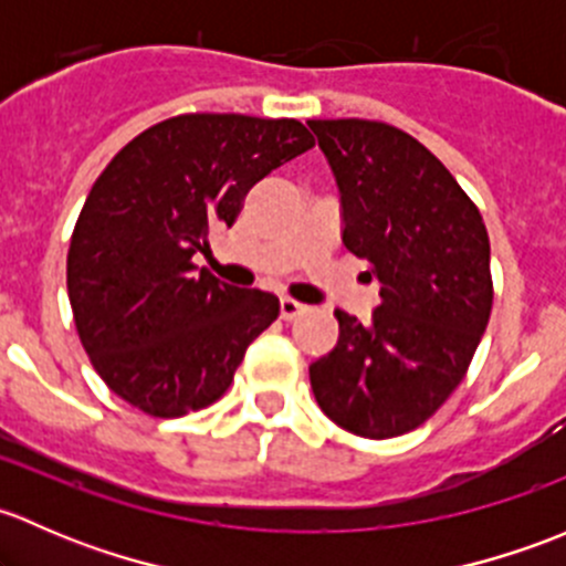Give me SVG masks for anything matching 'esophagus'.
Listing matches in <instances>:
<instances>
[{
  "label": "esophagus",
  "instance_id": "34e87169",
  "mask_svg": "<svg viewBox=\"0 0 566 566\" xmlns=\"http://www.w3.org/2000/svg\"><path fill=\"white\" fill-rule=\"evenodd\" d=\"M304 310H306L304 304H298V301H295V298H287V295H284V298L279 301V315H282V319L298 317Z\"/></svg>",
  "mask_w": 566,
  "mask_h": 566
}]
</instances>
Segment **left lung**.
Segmentation results:
<instances>
[{
  "instance_id": "1",
  "label": "left lung",
  "mask_w": 566,
  "mask_h": 566,
  "mask_svg": "<svg viewBox=\"0 0 566 566\" xmlns=\"http://www.w3.org/2000/svg\"><path fill=\"white\" fill-rule=\"evenodd\" d=\"M342 193L347 251L369 262L380 306L310 367L331 421L373 441L424 424L465 378L493 310L490 238L454 175L378 119H310Z\"/></svg>"
}]
</instances>
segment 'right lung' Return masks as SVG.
<instances>
[{
    "label": "right lung",
    "instance_id": "1",
    "mask_svg": "<svg viewBox=\"0 0 566 566\" xmlns=\"http://www.w3.org/2000/svg\"><path fill=\"white\" fill-rule=\"evenodd\" d=\"M315 147L298 119L193 112L128 142L90 188L67 249V298L95 373L156 419L208 408L279 298L219 282L193 254L235 224L249 188Z\"/></svg>",
    "mask_w": 566,
    "mask_h": 566
}]
</instances>
